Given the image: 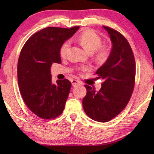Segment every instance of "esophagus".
Listing matches in <instances>:
<instances>
[{"mask_svg":"<svg viewBox=\"0 0 154 154\" xmlns=\"http://www.w3.org/2000/svg\"><path fill=\"white\" fill-rule=\"evenodd\" d=\"M71 83H72V85L73 87H76L77 85H82V83H81L80 81L77 80H72Z\"/></svg>","mask_w":154,"mask_h":154,"instance_id":"1","label":"esophagus"}]
</instances>
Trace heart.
<instances>
[{"label": "heart", "instance_id": "obj_1", "mask_svg": "<svg viewBox=\"0 0 154 154\" xmlns=\"http://www.w3.org/2000/svg\"><path fill=\"white\" fill-rule=\"evenodd\" d=\"M81 46L88 51H94V57L95 60L100 63L105 62L109 58L111 50L109 46L102 44V39L93 30H86L83 32L75 39ZM70 42L65 41L60 48V55L61 58L67 56ZM82 71H87L89 68L87 67H81Z\"/></svg>", "mask_w": 154, "mask_h": 154}]
</instances>
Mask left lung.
<instances>
[{"label":"left lung","mask_w":154,"mask_h":154,"mask_svg":"<svg viewBox=\"0 0 154 154\" xmlns=\"http://www.w3.org/2000/svg\"><path fill=\"white\" fill-rule=\"evenodd\" d=\"M112 44L109 58L96 71L97 79L104 80L99 91L85 85L87 94L83 106L87 115L95 121L109 122L125 108L134 88L135 59L126 38L119 32L103 26Z\"/></svg>","instance_id":"obj_1"}]
</instances>
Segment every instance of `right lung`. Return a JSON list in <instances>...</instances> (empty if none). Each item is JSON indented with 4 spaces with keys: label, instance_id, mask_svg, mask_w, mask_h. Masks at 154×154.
<instances>
[{
    "label": "right lung",
    "instance_id": "obj_1",
    "mask_svg": "<svg viewBox=\"0 0 154 154\" xmlns=\"http://www.w3.org/2000/svg\"><path fill=\"white\" fill-rule=\"evenodd\" d=\"M79 28L42 29L29 38L20 54V92L28 109L41 119L51 120L63 112L71 83L65 79L52 84L50 67L54 63H61L60 48Z\"/></svg>",
    "mask_w": 154,
    "mask_h": 154
}]
</instances>
